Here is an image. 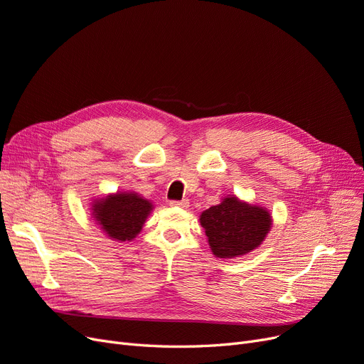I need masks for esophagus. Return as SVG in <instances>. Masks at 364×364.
<instances>
[{"mask_svg": "<svg viewBox=\"0 0 364 364\" xmlns=\"http://www.w3.org/2000/svg\"><path fill=\"white\" fill-rule=\"evenodd\" d=\"M171 207H180V208H187L189 207V200L181 199V200H169Z\"/></svg>", "mask_w": 364, "mask_h": 364, "instance_id": "1", "label": "esophagus"}]
</instances>
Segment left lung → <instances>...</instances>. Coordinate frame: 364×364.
Segmentation results:
<instances>
[{"label": "left lung", "instance_id": "1", "mask_svg": "<svg viewBox=\"0 0 364 364\" xmlns=\"http://www.w3.org/2000/svg\"><path fill=\"white\" fill-rule=\"evenodd\" d=\"M200 225L218 258H234L258 247L272 228L270 213L262 207L225 198L200 214Z\"/></svg>", "mask_w": 364, "mask_h": 364}]
</instances>
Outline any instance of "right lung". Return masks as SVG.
I'll use <instances>...</instances> for the list:
<instances>
[{"label": "right lung", "mask_w": 364, "mask_h": 364, "mask_svg": "<svg viewBox=\"0 0 364 364\" xmlns=\"http://www.w3.org/2000/svg\"><path fill=\"white\" fill-rule=\"evenodd\" d=\"M153 205L138 193H117L97 200L92 205V216L107 237L130 241L142 230V225Z\"/></svg>", "instance_id": "right-lung-1"}]
</instances>
